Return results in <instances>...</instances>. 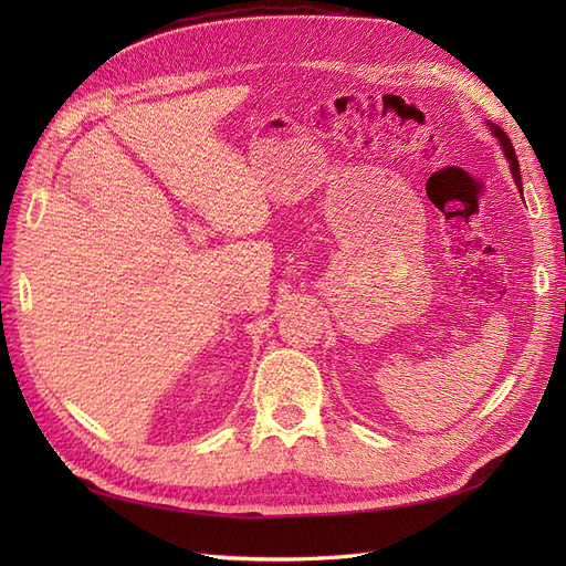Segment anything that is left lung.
<instances>
[{
    "label": "left lung",
    "instance_id": "8db88e82",
    "mask_svg": "<svg viewBox=\"0 0 566 566\" xmlns=\"http://www.w3.org/2000/svg\"><path fill=\"white\" fill-rule=\"evenodd\" d=\"M489 127H491V132L495 134V139L501 142V148H503V153H505V158L510 160L512 177H515V184H517V188L522 191V177H520V163H517V156H515V148H512V144H510V139H507V134H505L501 127H495V125H489Z\"/></svg>",
    "mask_w": 566,
    "mask_h": 566
}]
</instances>
